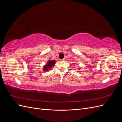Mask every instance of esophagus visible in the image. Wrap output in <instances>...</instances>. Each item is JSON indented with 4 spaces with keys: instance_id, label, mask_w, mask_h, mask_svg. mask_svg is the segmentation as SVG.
<instances>
[{
    "instance_id": "34e87169",
    "label": "esophagus",
    "mask_w": 122,
    "mask_h": 122,
    "mask_svg": "<svg viewBox=\"0 0 122 122\" xmlns=\"http://www.w3.org/2000/svg\"><path fill=\"white\" fill-rule=\"evenodd\" d=\"M65 60V58H63V59H61V61H64Z\"/></svg>"
}]
</instances>
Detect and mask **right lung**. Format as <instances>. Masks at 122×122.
<instances>
[{"instance_id": "right-lung-1", "label": "right lung", "mask_w": 122, "mask_h": 122, "mask_svg": "<svg viewBox=\"0 0 122 122\" xmlns=\"http://www.w3.org/2000/svg\"><path fill=\"white\" fill-rule=\"evenodd\" d=\"M55 62H56L55 61L49 60V61L47 62L46 64L44 66V67H43L44 71H48L49 70H50L54 66V65L55 64Z\"/></svg>"}]
</instances>
